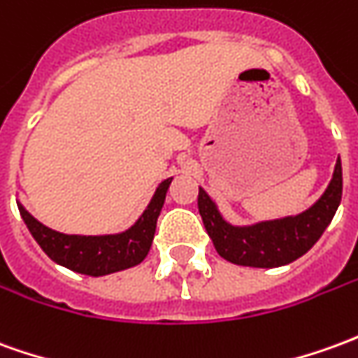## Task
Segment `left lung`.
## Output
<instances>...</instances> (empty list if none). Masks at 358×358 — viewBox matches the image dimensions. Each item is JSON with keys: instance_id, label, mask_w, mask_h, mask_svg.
<instances>
[{"instance_id": "obj_1", "label": "left lung", "mask_w": 358, "mask_h": 358, "mask_svg": "<svg viewBox=\"0 0 358 358\" xmlns=\"http://www.w3.org/2000/svg\"><path fill=\"white\" fill-rule=\"evenodd\" d=\"M343 172L341 159L326 192L306 211L292 217L262 221L248 227H234L219 211V207L203 187H199L197 207L203 219L205 231L213 240L219 256L236 266L281 267L304 256L324 234L341 203Z\"/></svg>"}]
</instances>
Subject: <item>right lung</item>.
I'll return each mask as SVG.
<instances>
[{"mask_svg":"<svg viewBox=\"0 0 358 358\" xmlns=\"http://www.w3.org/2000/svg\"><path fill=\"white\" fill-rule=\"evenodd\" d=\"M171 182L172 178L162 180L141 217L127 231L118 232V234H101V236L64 234L42 224L38 219H34L22 207L21 201H17V205H19L22 221L31 231L32 238L38 242V246L48 254L50 259L77 273L101 277V275L116 273V271L134 267L143 262L151 250L157 219L161 215Z\"/></svg>","mask_w":358,"mask_h":358,"instance_id":"add662e5","label":"right lung"}]
</instances>
